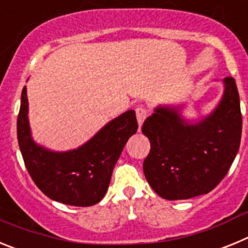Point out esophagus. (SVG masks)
Listing matches in <instances>:
<instances>
[{
	"mask_svg": "<svg viewBox=\"0 0 248 248\" xmlns=\"http://www.w3.org/2000/svg\"><path fill=\"white\" fill-rule=\"evenodd\" d=\"M135 113H137L138 124H139V128H140V126L143 125L144 120H145L146 117H148V110H146L144 107H138V108L135 109Z\"/></svg>",
	"mask_w": 248,
	"mask_h": 248,
	"instance_id": "obj_1",
	"label": "esophagus"
}]
</instances>
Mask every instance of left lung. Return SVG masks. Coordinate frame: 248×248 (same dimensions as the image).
Listing matches in <instances>:
<instances>
[{
	"mask_svg": "<svg viewBox=\"0 0 248 248\" xmlns=\"http://www.w3.org/2000/svg\"><path fill=\"white\" fill-rule=\"evenodd\" d=\"M223 93L205 117L186 119V104H161L146 118L141 131L150 140L144 175L166 200H187L214 190L232 165L242 133L236 82L222 79Z\"/></svg>",
	"mask_w": 248,
	"mask_h": 248,
	"instance_id": "1",
	"label": "left lung"
}]
</instances>
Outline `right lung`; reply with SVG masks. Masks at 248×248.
Wrapping results in <instances>:
<instances>
[{
	"label": "right lung",
	"instance_id": "add662e5",
	"mask_svg": "<svg viewBox=\"0 0 248 248\" xmlns=\"http://www.w3.org/2000/svg\"><path fill=\"white\" fill-rule=\"evenodd\" d=\"M138 130L134 110L120 114L77 149L54 151L36 143L28 120L27 88L21 94L17 139L26 168L38 189L49 199L72 206L99 202L113 169L131 135Z\"/></svg>",
	"mask_w": 248,
	"mask_h": 248
}]
</instances>
